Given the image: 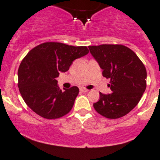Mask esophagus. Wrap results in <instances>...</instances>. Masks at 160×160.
Wrapping results in <instances>:
<instances>
[{"instance_id":"esophagus-1","label":"esophagus","mask_w":160,"mask_h":160,"mask_svg":"<svg viewBox=\"0 0 160 160\" xmlns=\"http://www.w3.org/2000/svg\"><path fill=\"white\" fill-rule=\"evenodd\" d=\"M80 91L81 92H88L89 90H88V89H87V88H80Z\"/></svg>"}]
</instances>
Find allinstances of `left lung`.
<instances>
[{"label": "left lung", "instance_id": "left-lung-1", "mask_svg": "<svg viewBox=\"0 0 160 160\" xmlns=\"http://www.w3.org/2000/svg\"><path fill=\"white\" fill-rule=\"evenodd\" d=\"M91 54L102 69V76L110 79L111 94L99 93L95 110L110 119L122 118L141 100L146 89L147 72L140 58L122 45L89 46Z\"/></svg>", "mask_w": 160, "mask_h": 160}]
</instances>
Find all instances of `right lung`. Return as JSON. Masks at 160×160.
<instances>
[{"label": "right lung", "instance_id": "obj_1", "mask_svg": "<svg viewBox=\"0 0 160 160\" xmlns=\"http://www.w3.org/2000/svg\"><path fill=\"white\" fill-rule=\"evenodd\" d=\"M88 53L87 46L53 42L29 51L18 69V87L27 105L44 118H59L68 114L79 88L73 86L62 92L55 78L60 72L68 71L74 60Z\"/></svg>", "mask_w": 160, "mask_h": 160}]
</instances>
